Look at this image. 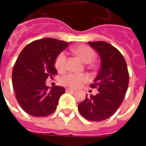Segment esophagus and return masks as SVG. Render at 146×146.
Segmentation results:
<instances>
[{"mask_svg": "<svg viewBox=\"0 0 146 146\" xmlns=\"http://www.w3.org/2000/svg\"><path fill=\"white\" fill-rule=\"evenodd\" d=\"M75 91V90H74V89H72V88H66V92H73V91Z\"/></svg>", "mask_w": 146, "mask_h": 146, "instance_id": "34e87169", "label": "esophagus"}]
</instances>
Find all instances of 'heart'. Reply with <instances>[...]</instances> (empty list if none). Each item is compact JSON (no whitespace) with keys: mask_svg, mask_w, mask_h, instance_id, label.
I'll use <instances>...</instances> for the list:
<instances>
[{"mask_svg":"<svg viewBox=\"0 0 146 146\" xmlns=\"http://www.w3.org/2000/svg\"><path fill=\"white\" fill-rule=\"evenodd\" d=\"M72 52H74L76 56L80 58L82 62H84L85 64H89L93 61L96 55L94 50L86 44H81L74 47L72 50ZM66 55L65 52H60L55 59L54 64L55 69L59 72L64 71L66 68ZM88 80V77L85 74H76L70 73L62 77L61 82L64 86L75 88L81 86L85 82H87Z\"/></svg>","mask_w":146,"mask_h":146,"instance_id":"obj_1","label":"heart"}]
</instances>
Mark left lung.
<instances>
[{
  "instance_id": "1",
  "label": "left lung",
  "mask_w": 146,
  "mask_h": 146,
  "mask_svg": "<svg viewBox=\"0 0 146 146\" xmlns=\"http://www.w3.org/2000/svg\"><path fill=\"white\" fill-rule=\"evenodd\" d=\"M101 58V66L91 88L98 93L91 94L78 104L82 117L91 121H102L111 117L121 104L128 88L129 75L123 55L110 44L102 41L88 42Z\"/></svg>"
}]
</instances>
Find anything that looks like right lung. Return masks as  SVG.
Here are the masks:
<instances>
[{
    "instance_id": "right-lung-1",
    "label": "right lung",
    "mask_w": 146,
    "mask_h": 146,
    "mask_svg": "<svg viewBox=\"0 0 146 146\" xmlns=\"http://www.w3.org/2000/svg\"><path fill=\"white\" fill-rule=\"evenodd\" d=\"M69 43L53 38L36 40L28 44L18 56L12 71L15 96L25 113L34 117H45L57 108L65 93L62 86L49 88L46 80L58 74L55 59Z\"/></svg>"
}]
</instances>
